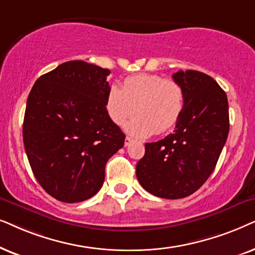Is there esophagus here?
I'll use <instances>...</instances> for the list:
<instances>
[{"instance_id": "obj_1", "label": "esophagus", "mask_w": 255, "mask_h": 255, "mask_svg": "<svg viewBox=\"0 0 255 255\" xmlns=\"http://www.w3.org/2000/svg\"><path fill=\"white\" fill-rule=\"evenodd\" d=\"M131 142H133V138H131V137L127 136L125 138V145H126V147H128V145H129Z\"/></svg>"}]
</instances>
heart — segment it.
Wrapping results in <instances>:
<instances>
[{
	"label": "heart",
	"mask_w": 255,
	"mask_h": 255,
	"mask_svg": "<svg viewBox=\"0 0 255 255\" xmlns=\"http://www.w3.org/2000/svg\"><path fill=\"white\" fill-rule=\"evenodd\" d=\"M184 107L185 92L182 85L158 74L128 77L121 90L112 85L106 98L107 114L115 125L122 126L136 112L137 117L126 127L136 137L170 130Z\"/></svg>",
	"instance_id": "b5f03b06"
}]
</instances>
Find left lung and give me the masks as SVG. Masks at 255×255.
<instances>
[{"label": "left lung", "instance_id": "obj_1", "mask_svg": "<svg viewBox=\"0 0 255 255\" xmlns=\"http://www.w3.org/2000/svg\"><path fill=\"white\" fill-rule=\"evenodd\" d=\"M185 107L174 133L145 143L136 177L151 195L179 199L197 191L215 170L230 129L226 93L208 74L178 71Z\"/></svg>", "mask_w": 255, "mask_h": 255}]
</instances>
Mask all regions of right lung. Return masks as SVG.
<instances>
[{"label": "right lung", "instance_id": "add662e5", "mask_svg": "<svg viewBox=\"0 0 255 255\" xmlns=\"http://www.w3.org/2000/svg\"><path fill=\"white\" fill-rule=\"evenodd\" d=\"M110 70L72 60L40 76L26 101L23 142L40 186L64 203L93 197L126 135L106 111Z\"/></svg>", "mask_w": 255, "mask_h": 255}]
</instances>
